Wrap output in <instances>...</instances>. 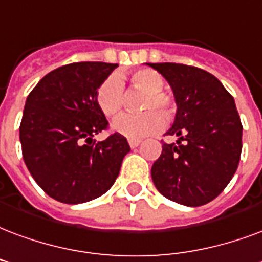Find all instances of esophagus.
Returning a JSON list of instances; mask_svg holds the SVG:
<instances>
[{
  "instance_id": "obj_1",
  "label": "esophagus",
  "mask_w": 262,
  "mask_h": 262,
  "mask_svg": "<svg viewBox=\"0 0 262 262\" xmlns=\"http://www.w3.org/2000/svg\"><path fill=\"white\" fill-rule=\"evenodd\" d=\"M140 143H141V140H136V139H130V140H129V146H130V148H135V147L139 146Z\"/></svg>"
}]
</instances>
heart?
I'll return each instance as SVG.
<instances>
[{
	"label": "heart",
	"mask_w": 262,
	"mask_h": 262,
	"mask_svg": "<svg viewBox=\"0 0 262 262\" xmlns=\"http://www.w3.org/2000/svg\"><path fill=\"white\" fill-rule=\"evenodd\" d=\"M132 86L147 93L143 100L140 115L121 114L112 121L111 129L127 139H140L157 133L175 115V101L172 97L162 92L165 86L164 79L154 71L140 69L132 73ZM96 102L105 116H114L121 111L123 104V84L121 77L111 75L100 84L96 93Z\"/></svg>",
	"instance_id": "b5f03b06"
}]
</instances>
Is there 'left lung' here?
Here are the masks:
<instances>
[{
	"label": "left lung",
	"mask_w": 262,
	"mask_h": 262,
	"mask_svg": "<svg viewBox=\"0 0 262 262\" xmlns=\"http://www.w3.org/2000/svg\"><path fill=\"white\" fill-rule=\"evenodd\" d=\"M165 77L173 92L176 115L151 178L166 199L199 207L228 186L242 154L243 126L233 97L207 71L183 63H147Z\"/></svg>",
	"instance_id": "1"
}]
</instances>
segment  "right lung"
Returning <instances> with one entry per match:
<instances>
[{"mask_svg":"<svg viewBox=\"0 0 262 262\" xmlns=\"http://www.w3.org/2000/svg\"><path fill=\"white\" fill-rule=\"evenodd\" d=\"M118 63L75 62L50 72L26 98L19 139L33 179L65 204L94 200L111 189L130 151L125 137H93L108 121L96 102L98 87Z\"/></svg>","mask_w":262,"mask_h":262,"instance_id":"add662e5","label":"right lung"}]
</instances>
